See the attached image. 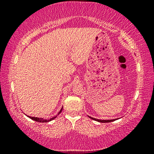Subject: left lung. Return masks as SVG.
I'll return each mask as SVG.
<instances>
[{"label":"left lung","mask_w":154,"mask_h":154,"mask_svg":"<svg viewBox=\"0 0 154 154\" xmlns=\"http://www.w3.org/2000/svg\"><path fill=\"white\" fill-rule=\"evenodd\" d=\"M89 118H90V119H92V120H94V121L100 122V123H110V122H113V121H116V120H118V119H111V120H99V119H94V118H92V117H90V116H89Z\"/></svg>","instance_id":"left-lung-1"}]
</instances>
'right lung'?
I'll list each match as a JSON object with an SVG mask.
<instances>
[{
	"label": "right lung",
	"instance_id": "add662e5",
	"mask_svg": "<svg viewBox=\"0 0 154 154\" xmlns=\"http://www.w3.org/2000/svg\"><path fill=\"white\" fill-rule=\"evenodd\" d=\"M62 109H63V107H62V109H61V110L60 111V112H59L55 116H54V117H52V118H51V119H48V120H46V119H43V118H38V117H31V116H28L29 118H30L31 119H32V120H33V121H37V122H39V123H47V122H50V121H52V120H54V119H55V118H57V116L60 114V113L62 112Z\"/></svg>",
	"mask_w": 154,
	"mask_h": 154
}]
</instances>
